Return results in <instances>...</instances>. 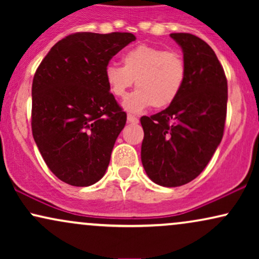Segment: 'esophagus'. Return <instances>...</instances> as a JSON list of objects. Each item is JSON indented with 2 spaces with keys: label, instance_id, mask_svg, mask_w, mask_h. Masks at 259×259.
I'll list each match as a JSON object with an SVG mask.
<instances>
[{
  "label": "esophagus",
  "instance_id": "esophagus-1",
  "mask_svg": "<svg viewBox=\"0 0 259 259\" xmlns=\"http://www.w3.org/2000/svg\"><path fill=\"white\" fill-rule=\"evenodd\" d=\"M127 121H129V123H132V124H138L139 119L135 117V115L127 114Z\"/></svg>",
  "mask_w": 259,
  "mask_h": 259
}]
</instances>
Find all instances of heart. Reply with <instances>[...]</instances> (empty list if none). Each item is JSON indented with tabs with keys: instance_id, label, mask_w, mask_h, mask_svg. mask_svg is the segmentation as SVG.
Returning a JSON list of instances; mask_svg holds the SVG:
<instances>
[{
	"instance_id": "heart-1",
	"label": "heart",
	"mask_w": 259,
	"mask_h": 259,
	"mask_svg": "<svg viewBox=\"0 0 259 259\" xmlns=\"http://www.w3.org/2000/svg\"><path fill=\"white\" fill-rule=\"evenodd\" d=\"M121 64H109L105 79L115 97H125L135 81L138 90L124 101V108L129 112L140 113L150 106L165 108L178 99L185 84V59L177 51L138 45L124 53Z\"/></svg>"
}]
</instances>
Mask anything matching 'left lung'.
Segmentation results:
<instances>
[{
    "label": "left lung",
    "instance_id": "1",
    "mask_svg": "<svg viewBox=\"0 0 259 259\" xmlns=\"http://www.w3.org/2000/svg\"><path fill=\"white\" fill-rule=\"evenodd\" d=\"M186 63L185 84L164 111L141 117V162L153 183L185 185L197 178L221 144L227 118L228 81L210 46L187 32L170 34Z\"/></svg>",
    "mask_w": 259,
    "mask_h": 259
}]
</instances>
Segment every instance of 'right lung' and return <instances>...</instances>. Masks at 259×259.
Wrapping results in <instances>:
<instances>
[{
    "mask_svg": "<svg viewBox=\"0 0 259 259\" xmlns=\"http://www.w3.org/2000/svg\"><path fill=\"white\" fill-rule=\"evenodd\" d=\"M135 40L132 32H75L58 41L36 69L32 136L50 170L69 185L90 186L108 168L126 113L109 92L105 70Z\"/></svg>",
    "mask_w": 259,
    "mask_h": 259,
    "instance_id": "1",
    "label": "right lung"
}]
</instances>
